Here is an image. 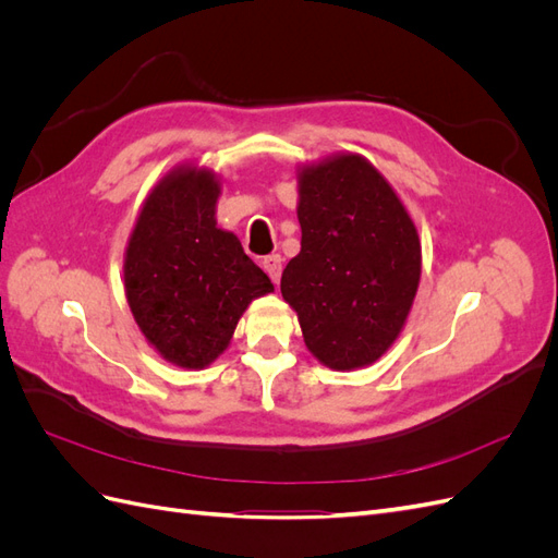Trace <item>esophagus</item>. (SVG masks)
<instances>
[{"instance_id": "1", "label": "esophagus", "mask_w": 558, "mask_h": 558, "mask_svg": "<svg viewBox=\"0 0 558 558\" xmlns=\"http://www.w3.org/2000/svg\"><path fill=\"white\" fill-rule=\"evenodd\" d=\"M263 267H265V272L269 275V279L279 283V279H281V256H279V253H272V256L263 258Z\"/></svg>"}]
</instances>
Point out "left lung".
Masks as SVG:
<instances>
[{"instance_id":"8db88e82","label":"left lung","mask_w":558,"mask_h":558,"mask_svg":"<svg viewBox=\"0 0 558 558\" xmlns=\"http://www.w3.org/2000/svg\"><path fill=\"white\" fill-rule=\"evenodd\" d=\"M300 253L281 275L312 356L373 365L410 316L421 279L416 226L377 167L337 154L298 170Z\"/></svg>"}]
</instances>
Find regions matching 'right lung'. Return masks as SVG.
<instances>
[{"mask_svg":"<svg viewBox=\"0 0 558 558\" xmlns=\"http://www.w3.org/2000/svg\"><path fill=\"white\" fill-rule=\"evenodd\" d=\"M221 179L179 165L144 199L125 248L130 312L165 361L202 369L228 349L251 300L275 291L232 232L216 228Z\"/></svg>","mask_w":558,"mask_h":558,"instance_id":"right-lung-1","label":"right lung"}]
</instances>
